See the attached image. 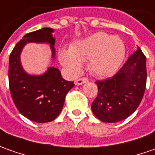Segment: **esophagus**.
I'll return each mask as SVG.
<instances>
[{
  "label": "esophagus",
  "mask_w": 155,
  "mask_h": 155,
  "mask_svg": "<svg viewBox=\"0 0 155 155\" xmlns=\"http://www.w3.org/2000/svg\"><path fill=\"white\" fill-rule=\"evenodd\" d=\"M87 81H88V79H87V78H80V79L75 80L74 84H75L76 86H80V85H82V84H84V83H86Z\"/></svg>",
  "instance_id": "1"
}]
</instances>
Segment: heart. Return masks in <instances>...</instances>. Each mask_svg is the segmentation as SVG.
Returning a JSON list of instances; mask_svg holds the SVG:
<instances>
[{"label": "heart", "mask_w": 155, "mask_h": 155, "mask_svg": "<svg viewBox=\"0 0 155 155\" xmlns=\"http://www.w3.org/2000/svg\"><path fill=\"white\" fill-rule=\"evenodd\" d=\"M126 56V47L119 36L98 32L84 38L70 49L60 51V59L70 70L76 73L81 62L87 61L88 68L96 76L109 77L118 71Z\"/></svg>", "instance_id": "1"}]
</instances>
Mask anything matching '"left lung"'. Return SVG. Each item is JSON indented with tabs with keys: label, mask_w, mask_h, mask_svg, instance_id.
<instances>
[{
	"label": "left lung",
	"mask_w": 155,
	"mask_h": 155,
	"mask_svg": "<svg viewBox=\"0 0 155 155\" xmlns=\"http://www.w3.org/2000/svg\"><path fill=\"white\" fill-rule=\"evenodd\" d=\"M146 81V58L137 47L113 77L96 82L98 92L91 104L96 117L106 123H115L129 117L143 99Z\"/></svg>",
	"instance_id": "8db88e82"
}]
</instances>
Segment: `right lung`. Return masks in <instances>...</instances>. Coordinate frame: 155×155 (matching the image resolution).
Segmentation results:
<instances>
[{
	"mask_svg": "<svg viewBox=\"0 0 155 155\" xmlns=\"http://www.w3.org/2000/svg\"><path fill=\"white\" fill-rule=\"evenodd\" d=\"M53 32L54 29L46 27L26 34L16 44L9 58L8 79L12 100L21 114L36 123L55 120L62 111L66 94L74 86V81L64 80L59 69L54 67L35 75L27 73L22 66L20 56L28 43L49 44L51 58H55Z\"/></svg>",
	"mask_w": 155,
	"mask_h": 155,
	"instance_id": "obj_1",
	"label": "right lung"
}]
</instances>
